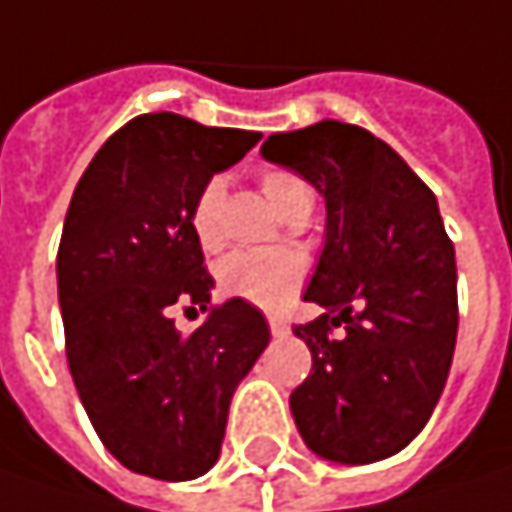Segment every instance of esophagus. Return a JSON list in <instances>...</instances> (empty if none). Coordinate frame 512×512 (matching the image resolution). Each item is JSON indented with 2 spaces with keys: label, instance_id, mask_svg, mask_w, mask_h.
Masks as SVG:
<instances>
[{
  "label": "esophagus",
  "instance_id": "1",
  "mask_svg": "<svg viewBox=\"0 0 512 512\" xmlns=\"http://www.w3.org/2000/svg\"><path fill=\"white\" fill-rule=\"evenodd\" d=\"M266 319H269V331H272V337H284V334L290 331V325H287V322H284L281 316H275V313H269Z\"/></svg>",
  "mask_w": 512,
  "mask_h": 512
}]
</instances>
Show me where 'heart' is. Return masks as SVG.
<instances>
[{
    "mask_svg": "<svg viewBox=\"0 0 512 512\" xmlns=\"http://www.w3.org/2000/svg\"><path fill=\"white\" fill-rule=\"evenodd\" d=\"M263 193L281 213H287L299 199L310 196L302 181L296 175H287V172L263 175ZM222 196H225L222 178H210L208 184L199 190V196H196V202L190 208V231L205 249L219 243ZM302 278L304 257L299 252H290V249L237 252L219 266L222 293L249 304H257V307H281L284 302H290V296L299 290Z\"/></svg>",
    "mask_w": 512,
    "mask_h": 512,
    "instance_id": "b5f03b06",
    "label": "heart"
}]
</instances>
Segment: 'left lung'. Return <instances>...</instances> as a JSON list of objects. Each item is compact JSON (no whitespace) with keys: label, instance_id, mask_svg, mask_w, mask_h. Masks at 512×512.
<instances>
[{"label":"left lung","instance_id":"obj_1","mask_svg":"<svg viewBox=\"0 0 512 512\" xmlns=\"http://www.w3.org/2000/svg\"><path fill=\"white\" fill-rule=\"evenodd\" d=\"M260 158L325 199L304 290L325 313L293 328L313 354L290 395L296 428L322 460H387L428 425L457 343V266L437 196L384 140L337 119L269 134Z\"/></svg>","mask_w":512,"mask_h":512}]
</instances>
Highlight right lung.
I'll return each mask as SVG.
<instances>
[{
  "label": "right lung",
  "instance_id": "obj_1",
  "mask_svg": "<svg viewBox=\"0 0 512 512\" xmlns=\"http://www.w3.org/2000/svg\"><path fill=\"white\" fill-rule=\"evenodd\" d=\"M260 140L169 111L125 122L84 169L58 249V304L78 398L105 448L137 475L193 481L225 440L234 390L269 346L243 299L210 302L190 208ZM208 309L181 338L171 307Z\"/></svg>",
  "mask_w": 512,
  "mask_h": 512
}]
</instances>
